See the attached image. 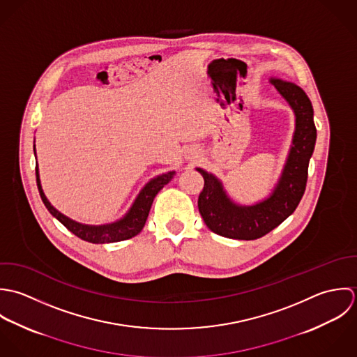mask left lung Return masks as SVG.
<instances>
[{
	"mask_svg": "<svg viewBox=\"0 0 357 357\" xmlns=\"http://www.w3.org/2000/svg\"><path fill=\"white\" fill-rule=\"evenodd\" d=\"M294 110L295 131L282 176L271 196L252 206L236 204L222 182L202 168L204 189L199 196V211L216 234L236 240H255L278 227L295 211L306 188L309 160L314 150L316 127L313 107L305 91L294 82L271 78Z\"/></svg>",
	"mask_w": 357,
	"mask_h": 357,
	"instance_id": "left-lung-1",
	"label": "left lung"
}]
</instances>
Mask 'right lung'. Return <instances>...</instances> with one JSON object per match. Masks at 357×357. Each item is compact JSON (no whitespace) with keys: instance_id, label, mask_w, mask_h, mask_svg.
<instances>
[{"instance_id":"right-lung-1","label":"right lung","mask_w":357,"mask_h":357,"mask_svg":"<svg viewBox=\"0 0 357 357\" xmlns=\"http://www.w3.org/2000/svg\"><path fill=\"white\" fill-rule=\"evenodd\" d=\"M34 154H36V144H34ZM175 171H169L167 174L158 175L153 178L150 182L144 185L141 193L135 199L132 207L130 211L124 215L121 219L113 222V223H106V225H84L79 222H75L66 215L59 213L44 195V190L41 188V181H40V174H38V165L36 164V176H37V186L38 192L41 196L43 203L45 204L47 210L54 215L63 226H66L73 234L79 237L81 240H85L92 244H106V243H117L123 240L132 238L141 230L146 223V219L149 216L150 207L153 204V200L155 195L174 178Z\"/></svg>"}]
</instances>
